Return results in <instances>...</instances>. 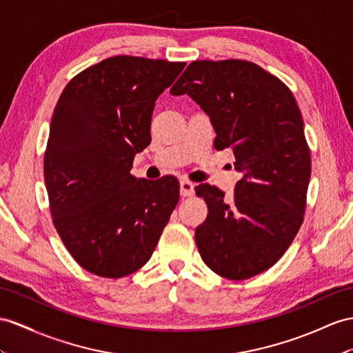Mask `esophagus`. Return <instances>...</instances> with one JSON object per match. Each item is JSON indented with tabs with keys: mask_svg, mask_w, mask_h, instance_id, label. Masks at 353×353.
Returning a JSON list of instances; mask_svg holds the SVG:
<instances>
[{
	"mask_svg": "<svg viewBox=\"0 0 353 353\" xmlns=\"http://www.w3.org/2000/svg\"><path fill=\"white\" fill-rule=\"evenodd\" d=\"M194 183L189 180H182L180 182V195L182 196H192L194 195Z\"/></svg>",
	"mask_w": 353,
	"mask_h": 353,
	"instance_id": "obj_1",
	"label": "esophagus"
}]
</instances>
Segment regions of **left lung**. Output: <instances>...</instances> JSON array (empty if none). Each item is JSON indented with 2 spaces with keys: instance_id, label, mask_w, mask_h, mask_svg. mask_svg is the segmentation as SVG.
Instances as JSON below:
<instances>
[{
  "instance_id": "obj_1",
  "label": "left lung",
  "mask_w": 353,
  "mask_h": 353,
  "mask_svg": "<svg viewBox=\"0 0 353 353\" xmlns=\"http://www.w3.org/2000/svg\"><path fill=\"white\" fill-rule=\"evenodd\" d=\"M210 117L214 148H231L243 177L231 200L221 189L195 188L209 207L195 230L205 265L231 280L273 267L303 223L312 173L304 122L285 83L254 62L194 61L171 88Z\"/></svg>"
}]
</instances>
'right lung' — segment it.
Returning a JSON list of instances; mask_svg holds the SVG:
<instances>
[{
    "label": "right lung",
    "instance_id": "right-lung-1",
    "mask_svg": "<svg viewBox=\"0 0 353 353\" xmlns=\"http://www.w3.org/2000/svg\"><path fill=\"white\" fill-rule=\"evenodd\" d=\"M185 62L113 57L77 74L53 110L44 182L53 223L80 267L125 277L150 259L179 201V182L131 176L150 144L155 101Z\"/></svg>",
    "mask_w": 353,
    "mask_h": 353
}]
</instances>
